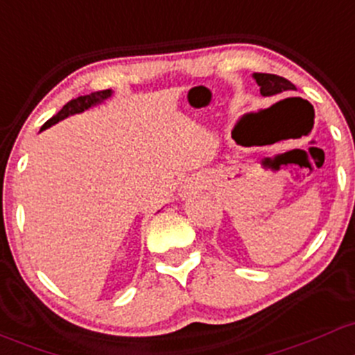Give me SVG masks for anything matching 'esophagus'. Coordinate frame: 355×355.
Segmentation results:
<instances>
[{"label": "esophagus", "mask_w": 355, "mask_h": 355, "mask_svg": "<svg viewBox=\"0 0 355 355\" xmlns=\"http://www.w3.org/2000/svg\"><path fill=\"white\" fill-rule=\"evenodd\" d=\"M205 184H207V179L201 176V174H193V176H189L181 184V188H179V196H181L182 200H186V198L193 196V194H196L200 189H203Z\"/></svg>", "instance_id": "esophagus-1"}]
</instances>
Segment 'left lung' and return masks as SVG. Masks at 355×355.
<instances>
[{
	"mask_svg": "<svg viewBox=\"0 0 355 355\" xmlns=\"http://www.w3.org/2000/svg\"><path fill=\"white\" fill-rule=\"evenodd\" d=\"M252 78L261 86L262 96H274V94H286L296 91V86L288 79L276 74H264V72H254Z\"/></svg>",
	"mask_w": 355,
	"mask_h": 355,
	"instance_id": "left-lung-1",
	"label": "left lung"
}]
</instances>
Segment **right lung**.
Masks as SVG:
<instances>
[{
  "label": "right lung",
  "mask_w": 355,
  "mask_h": 355,
  "mask_svg": "<svg viewBox=\"0 0 355 355\" xmlns=\"http://www.w3.org/2000/svg\"><path fill=\"white\" fill-rule=\"evenodd\" d=\"M110 96H112V89H103V91H96V93L86 94V96H79V98H76V100H71L69 103H67V105L62 106V110H60L57 115H54L51 118V120H47L44 125H42V130L52 127V125H55L57 121L64 120V118L76 115V113H83L85 110L91 108V106H94V105H98V103H103L105 100H108Z\"/></svg>",
  "instance_id": "1"
}]
</instances>
